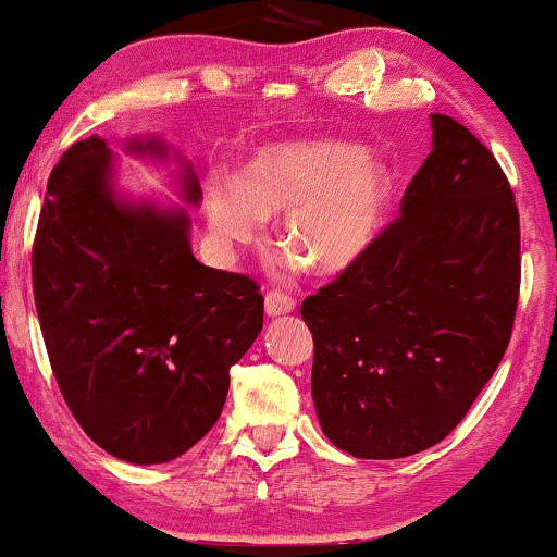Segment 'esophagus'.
Instances as JSON below:
<instances>
[{"mask_svg":"<svg viewBox=\"0 0 557 557\" xmlns=\"http://www.w3.org/2000/svg\"><path fill=\"white\" fill-rule=\"evenodd\" d=\"M265 314L269 317H284V314H292L296 309V304L292 296L281 294V292H265Z\"/></svg>","mask_w":557,"mask_h":557,"instance_id":"esophagus-1","label":"esophagus"}]
</instances>
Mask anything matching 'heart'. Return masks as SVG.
I'll return each mask as SVG.
<instances>
[{
    "mask_svg": "<svg viewBox=\"0 0 557 557\" xmlns=\"http://www.w3.org/2000/svg\"><path fill=\"white\" fill-rule=\"evenodd\" d=\"M391 174L360 144L281 141L256 149L238 180L212 174L208 223L223 246L250 243L281 215V246L314 273L334 276L360 261L383 227Z\"/></svg>",
    "mask_w": 557,
    "mask_h": 557,
    "instance_id": "obj_1",
    "label": "heart"
}]
</instances>
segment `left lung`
Segmentation results:
<instances>
[{
	"label": "left lung",
	"instance_id": "8db88e82",
	"mask_svg": "<svg viewBox=\"0 0 557 557\" xmlns=\"http://www.w3.org/2000/svg\"><path fill=\"white\" fill-rule=\"evenodd\" d=\"M433 149L400 218L304 299L311 398L324 436L357 459H403L444 441L490 383L520 296V215L497 159L431 113Z\"/></svg>",
	"mask_w": 557,
	"mask_h": 557
}]
</instances>
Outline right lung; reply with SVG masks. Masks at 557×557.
<instances>
[{
	"instance_id": "right-lung-1",
	"label": "right lung",
	"mask_w": 557,
	"mask_h": 557,
	"mask_svg": "<svg viewBox=\"0 0 557 557\" xmlns=\"http://www.w3.org/2000/svg\"><path fill=\"white\" fill-rule=\"evenodd\" d=\"M128 154L166 159L162 139ZM180 193L200 205L193 166ZM103 139L75 141L55 164L33 248L35 307L60 393L103 451L164 463L223 413L231 368L263 330V296L240 273L202 265L187 210L132 202L113 189Z\"/></svg>"
}]
</instances>
